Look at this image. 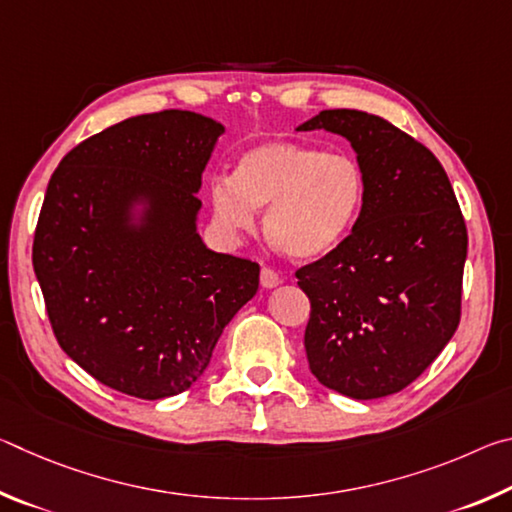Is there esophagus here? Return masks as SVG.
Segmentation results:
<instances>
[{
    "mask_svg": "<svg viewBox=\"0 0 512 512\" xmlns=\"http://www.w3.org/2000/svg\"><path fill=\"white\" fill-rule=\"evenodd\" d=\"M259 280H262V287H264V289H273V287H277V284L282 282V277L277 275V273L273 271V268L264 266L262 273H259Z\"/></svg>",
    "mask_w": 512,
    "mask_h": 512,
    "instance_id": "1",
    "label": "esophagus"
}]
</instances>
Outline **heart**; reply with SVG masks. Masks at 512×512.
<instances>
[{
	"label": "heart",
	"instance_id": "obj_1",
	"mask_svg": "<svg viewBox=\"0 0 512 512\" xmlns=\"http://www.w3.org/2000/svg\"><path fill=\"white\" fill-rule=\"evenodd\" d=\"M366 201V176L348 153L298 142H264L239 155L235 173L216 176L210 203L225 232H244L264 210V235L284 255L311 262L350 235Z\"/></svg>",
	"mask_w": 512,
	"mask_h": 512
}]
</instances>
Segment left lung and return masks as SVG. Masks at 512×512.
<instances>
[{
  "label": "left lung",
  "mask_w": 512,
  "mask_h": 512,
  "mask_svg": "<svg viewBox=\"0 0 512 512\" xmlns=\"http://www.w3.org/2000/svg\"><path fill=\"white\" fill-rule=\"evenodd\" d=\"M343 135L366 176L357 223L332 253L296 271L311 302L309 370L352 400L402 391L461 320L467 228L443 164L386 119L323 110L298 131Z\"/></svg>",
  "instance_id": "obj_1"
}]
</instances>
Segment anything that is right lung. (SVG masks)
<instances>
[{
	"mask_svg": "<svg viewBox=\"0 0 512 512\" xmlns=\"http://www.w3.org/2000/svg\"><path fill=\"white\" fill-rule=\"evenodd\" d=\"M223 131L189 110L124 119L74 146L47 185L33 271L51 329L119 393L187 391L257 293L259 264L214 253L196 232V192Z\"/></svg>",
	"mask_w": 512,
	"mask_h": 512,
	"instance_id": "1",
	"label": "right lung"
}]
</instances>
